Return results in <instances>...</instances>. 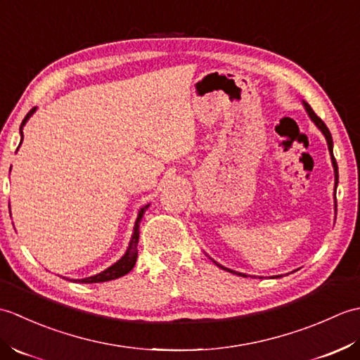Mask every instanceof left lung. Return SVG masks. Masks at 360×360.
<instances>
[{
	"instance_id": "left-lung-1",
	"label": "left lung",
	"mask_w": 360,
	"mask_h": 360,
	"mask_svg": "<svg viewBox=\"0 0 360 360\" xmlns=\"http://www.w3.org/2000/svg\"><path fill=\"white\" fill-rule=\"evenodd\" d=\"M304 106H307V111H308V114H309V117L314 120V124L322 129V133L325 134V137H326V142H328V148H330V153H331V159H333V165H334V172H335V184H338V178H339V172H338V162H335V159H334V155H333V137H331V133H330V129H328V127L325 125V122L320 119L317 114L312 111V108L311 106L308 105V103H304ZM219 267H223L221 264H218ZM224 271H229V272H233V271H231V269H227V267H223ZM233 274H236V272H233ZM244 277H246V275H244Z\"/></svg>"
}]
</instances>
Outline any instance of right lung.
I'll return each mask as SVG.
<instances>
[{"instance_id":"right-lung-1","label":"right lung","mask_w":360,"mask_h":360,"mask_svg":"<svg viewBox=\"0 0 360 360\" xmlns=\"http://www.w3.org/2000/svg\"><path fill=\"white\" fill-rule=\"evenodd\" d=\"M34 111H35V108L30 110L26 114V117L22 119L21 127H20L21 136H22V127H25L27 119L32 116ZM21 142H22V139H21ZM147 209H148V205H145V207L141 209L139 215H137L131 241H129V246H128V249L125 252V255L122 257L117 263H114L111 267H108V269L94 275V277H88V278H82V280H72V281H79V283H102V281H110V280H116L119 277H124L125 274H128L129 271H131L133 267H134V264H136V259H137V243H139V224H141L143 213H145V210H147Z\"/></svg>"}]
</instances>
